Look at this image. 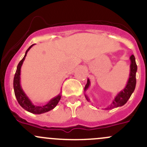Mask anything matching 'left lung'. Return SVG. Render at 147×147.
Listing matches in <instances>:
<instances>
[{
    "instance_id": "left-lung-1",
    "label": "left lung",
    "mask_w": 147,
    "mask_h": 147,
    "mask_svg": "<svg viewBox=\"0 0 147 147\" xmlns=\"http://www.w3.org/2000/svg\"><path fill=\"white\" fill-rule=\"evenodd\" d=\"M130 59V75H129V78L128 80H127V84H126V86L123 90L120 91L116 94V96L115 97L114 99H113L111 105H109L107 108H105V109L106 110L112 109L113 108H116V107L123 106L127 102V100L130 97L131 94H132V92L135 90V86H136V72L137 70V67L136 64V61H135V56L133 55H131ZM90 86V81L89 78H88L87 84L86 85L84 88L85 97H86L88 102H90V99L89 97L86 94V92L87 91V90L89 88Z\"/></svg>"
}]
</instances>
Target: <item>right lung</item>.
I'll return each instance as SVG.
<instances>
[{"mask_svg": "<svg viewBox=\"0 0 147 147\" xmlns=\"http://www.w3.org/2000/svg\"><path fill=\"white\" fill-rule=\"evenodd\" d=\"M34 44L31 45L29 48L26 50V53H25L24 57L23 59L20 61L17 67L16 73L15 74V77H14L13 80V87H14V91H15V97H16L17 102L20 104V105L25 109L26 111L31 112V113H34V114H40V113H45L48 112L50 110L53 109L57 105L58 102H59L61 99V92L58 94L57 96L55 97L54 98L50 99V101L46 104V105L43 106H36L34 105L32 103L30 99L27 97L25 92H24L23 89L22 88L21 84H20V75H21V68L22 66V64L24 61L25 58H26V54L29 52V50L31 48V47L34 45Z\"/></svg>", "mask_w": 147, "mask_h": 147, "instance_id": "obj_1", "label": "right lung"}]
</instances>
